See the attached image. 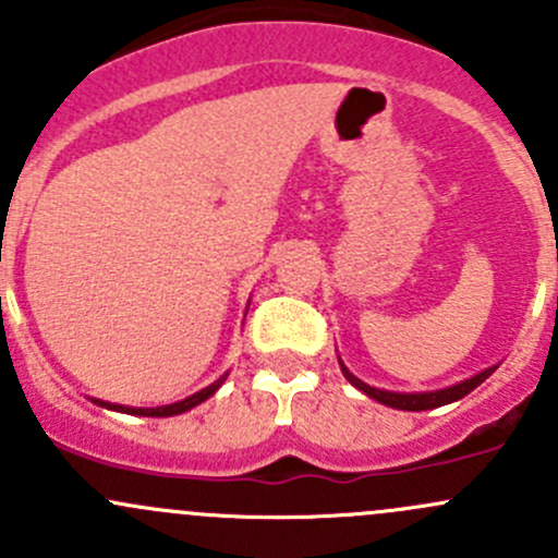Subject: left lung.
<instances>
[{
  "mask_svg": "<svg viewBox=\"0 0 558 558\" xmlns=\"http://www.w3.org/2000/svg\"><path fill=\"white\" fill-rule=\"evenodd\" d=\"M340 369H342V375H345L348 384L356 386L359 391L367 393V397L375 399V402L386 404V408H393V410H413V413H418V410H435V408H442V404L456 402V399L466 397V393L475 391V388L481 386L483 380L494 373V369H497V364H494V367L481 369L477 375H470V378L459 380V384H453V386L435 388V391H386V388H375V386L364 384V380H359L356 375H353L342 362H340Z\"/></svg>",
  "mask_w": 558,
  "mask_h": 558,
  "instance_id": "obj_1",
  "label": "left lung"
}]
</instances>
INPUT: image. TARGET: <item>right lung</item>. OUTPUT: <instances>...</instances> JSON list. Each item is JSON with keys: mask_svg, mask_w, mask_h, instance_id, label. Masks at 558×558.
<instances>
[{"mask_svg": "<svg viewBox=\"0 0 558 558\" xmlns=\"http://www.w3.org/2000/svg\"><path fill=\"white\" fill-rule=\"evenodd\" d=\"M247 313V307H245ZM229 373H223L221 378L216 380V384H210L207 388H202V391L191 393V397L180 399V402H172V404H159V408H129V404H116V402H105V399H92L94 404H99V408H107V410H116V413H126V415H148V418H170V415H180L185 413V410L196 408V404H202L205 399H210L213 393L218 391V388L223 386V380H227Z\"/></svg>", "mask_w": 558, "mask_h": 558, "instance_id": "add662e5", "label": "right lung"}]
</instances>
